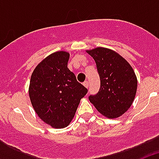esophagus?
<instances>
[{
  "label": "esophagus",
  "mask_w": 159,
  "mask_h": 159,
  "mask_svg": "<svg viewBox=\"0 0 159 159\" xmlns=\"http://www.w3.org/2000/svg\"><path fill=\"white\" fill-rule=\"evenodd\" d=\"M84 84V86L85 87V88H88V86H89V84H88V81H84V84Z\"/></svg>",
  "instance_id": "esophagus-1"
}]
</instances>
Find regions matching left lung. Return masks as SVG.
<instances>
[{
  "mask_svg": "<svg viewBox=\"0 0 159 159\" xmlns=\"http://www.w3.org/2000/svg\"><path fill=\"white\" fill-rule=\"evenodd\" d=\"M87 52L93 57L100 78L96 95L88 97L98 111L109 119L119 117L128 110L135 97L137 78L127 60L106 48H96Z\"/></svg>",
  "mask_w": 159,
  "mask_h": 159,
  "instance_id": "left-lung-1",
  "label": "left lung"
}]
</instances>
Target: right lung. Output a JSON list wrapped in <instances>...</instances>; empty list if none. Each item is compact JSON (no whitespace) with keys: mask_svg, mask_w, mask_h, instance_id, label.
I'll return each instance as SVG.
<instances>
[{"mask_svg":"<svg viewBox=\"0 0 159 159\" xmlns=\"http://www.w3.org/2000/svg\"><path fill=\"white\" fill-rule=\"evenodd\" d=\"M70 54L56 52L43 59L32 74L29 93L37 116L54 128H64L75 116L88 89L67 68Z\"/></svg>","mask_w":159,"mask_h":159,"instance_id":"obj_1","label":"right lung"}]
</instances>
